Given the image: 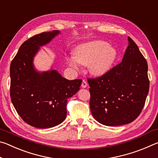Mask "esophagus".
I'll return each instance as SVG.
<instances>
[{"label": "esophagus", "mask_w": 158, "mask_h": 158, "mask_svg": "<svg viewBox=\"0 0 158 158\" xmlns=\"http://www.w3.org/2000/svg\"><path fill=\"white\" fill-rule=\"evenodd\" d=\"M87 82L85 81V80H83L82 81V83H81V87L82 88H86L87 87Z\"/></svg>", "instance_id": "1"}]
</instances>
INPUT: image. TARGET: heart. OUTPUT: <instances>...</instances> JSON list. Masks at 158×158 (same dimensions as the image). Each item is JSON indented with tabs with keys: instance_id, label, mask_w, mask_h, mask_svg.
I'll return each instance as SVG.
<instances>
[{
	"instance_id": "1",
	"label": "heart",
	"mask_w": 158,
	"mask_h": 158,
	"mask_svg": "<svg viewBox=\"0 0 158 158\" xmlns=\"http://www.w3.org/2000/svg\"><path fill=\"white\" fill-rule=\"evenodd\" d=\"M74 58L68 59V63L77 68L78 63L89 65V71L97 77L102 76L111 69L117 58V51L106 42L94 40L77 46Z\"/></svg>"
}]
</instances>
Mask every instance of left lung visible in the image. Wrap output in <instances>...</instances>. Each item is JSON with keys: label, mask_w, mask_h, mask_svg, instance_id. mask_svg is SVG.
I'll list each match as a JSON object with an SVG mask.
<instances>
[{"label": "left lung", "mask_w": 158, "mask_h": 158, "mask_svg": "<svg viewBox=\"0 0 158 158\" xmlns=\"http://www.w3.org/2000/svg\"><path fill=\"white\" fill-rule=\"evenodd\" d=\"M122 62L97 78L88 79L93 117L106 126L128 124L142 111L149 90L148 64L128 37Z\"/></svg>", "instance_id": "obj_1"}]
</instances>
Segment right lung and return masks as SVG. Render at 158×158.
<instances>
[{
	"label": "right lung",
	"mask_w": 158,
	"mask_h": 158,
	"mask_svg": "<svg viewBox=\"0 0 158 158\" xmlns=\"http://www.w3.org/2000/svg\"><path fill=\"white\" fill-rule=\"evenodd\" d=\"M59 31L34 35L21 45L10 64V97L16 111L26 123L49 128L65 119L68 99L80 89L81 79L68 80L56 69L37 71L33 58Z\"/></svg>",
	"instance_id": "obj_1"
}]
</instances>
